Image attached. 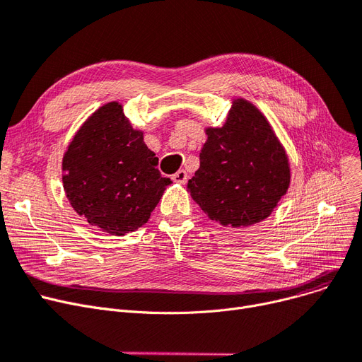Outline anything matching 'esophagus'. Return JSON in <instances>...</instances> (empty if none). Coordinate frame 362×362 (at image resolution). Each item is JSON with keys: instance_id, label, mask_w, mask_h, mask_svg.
<instances>
[{"instance_id": "34e87169", "label": "esophagus", "mask_w": 362, "mask_h": 362, "mask_svg": "<svg viewBox=\"0 0 362 362\" xmlns=\"http://www.w3.org/2000/svg\"><path fill=\"white\" fill-rule=\"evenodd\" d=\"M173 180L180 183V185H185L187 182V173L185 170H179L177 173L173 175Z\"/></svg>"}]
</instances>
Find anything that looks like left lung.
Returning a JSON list of instances; mask_svg holds the SVG:
<instances>
[{
  "instance_id": "left-lung-1",
  "label": "left lung",
  "mask_w": 362,
  "mask_h": 362,
  "mask_svg": "<svg viewBox=\"0 0 362 362\" xmlns=\"http://www.w3.org/2000/svg\"><path fill=\"white\" fill-rule=\"evenodd\" d=\"M187 191L211 220L244 228L262 222L287 194L290 164L259 109L235 99L223 127L207 129Z\"/></svg>"
}]
</instances>
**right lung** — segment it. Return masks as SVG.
Here are the masks:
<instances>
[{
    "label": "right lung",
    "mask_w": 362,
    "mask_h": 362,
    "mask_svg": "<svg viewBox=\"0 0 362 362\" xmlns=\"http://www.w3.org/2000/svg\"><path fill=\"white\" fill-rule=\"evenodd\" d=\"M158 158L133 130L117 102L99 107L65 152L64 187L74 210L91 226L125 235L148 222L170 179Z\"/></svg>",
    "instance_id": "obj_1"
}]
</instances>
